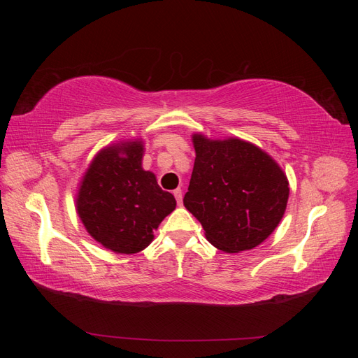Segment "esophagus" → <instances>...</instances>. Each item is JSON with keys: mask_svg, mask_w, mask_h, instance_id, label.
Masks as SVG:
<instances>
[{"mask_svg": "<svg viewBox=\"0 0 358 358\" xmlns=\"http://www.w3.org/2000/svg\"><path fill=\"white\" fill-rule=\"evenodd\" d=\"M173 196H175V199L178 201V206H182V191L180 189H175V191H173Z\"/></svg>", "mask_w": 358, "mask_h": 358, "instance_id": "esophagus-1", "label": "esophagus"}]
</instances>
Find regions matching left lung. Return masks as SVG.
I'll use <instances>...</instances> for the list:
<instances>
[{
  "instance_id": "1",
  "label": "left lung",
  "mask_w": 358,
  "mask_h": 358,
  "mask_svg": "<svg viewBox=\"0 0 358 358\" xmlns=\"http://www.w3.org/2000/svg\"><path fill=\"white\" fill-rule=\"evenodd\" d=\"M192 142L196 161L183 204L200 221L208 241L224 252L248 251L264 242L287 208L284 171L241 138L194 134Z\"/></svg>"
}]
</instances>
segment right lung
Wrapping results in <instances>:
<instances>
[{"label":"right lung","instance_id":"1","mask_svg":"<svg viewBox=\"0 0 358 358\" xmlns=\"http://www.w3.org/2000/svg\"><path fill=\"white\" fill-rule=\"evenodd\" d=\"M142 142L103 149L85 173L78 213L85 229L104 248L136 254L154 239L161 221L176 208L154 173L142 169Z\"/></svg>","mask_w":358,"mask_h":358}]
</instances>
